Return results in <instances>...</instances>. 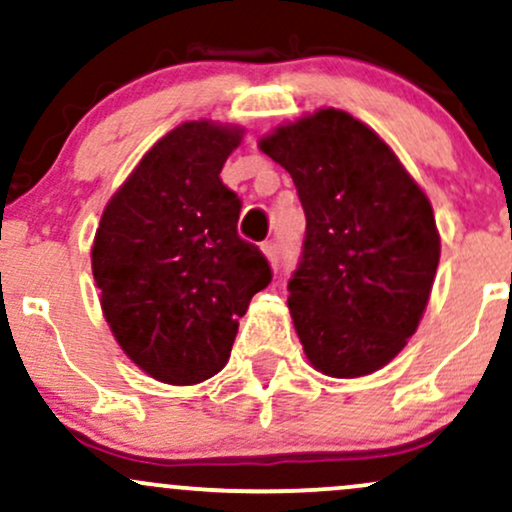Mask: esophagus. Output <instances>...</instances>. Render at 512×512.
Wrapping results in <instances>:
<instances>
[{
  "mask_svg": "<svg viewBox=\"0 0 512 512\" xmlns=\"http://www.w3.org/2000/svg\"><path fill=\"white\" fill-rule=\"evenodd\" d=\"M262 252H264V257H267L269 262L279 264V245H276L274 240H264V243H262Z\"/></svg>",
  "mask_w": 512,
  "mask_h": 512,
  "instance_id": "34e87169",
  "label": "esophagus"
}]
</instances>
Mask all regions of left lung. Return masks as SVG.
Returning a JSON list of instances; mask_svg holds the SVG:
<instances>
[{"label": "left lung", "mask_w": 512, "mask_h": 512, "mask_svg": "<svg viewBox=\"0 0 512 512\" xmlns=\"http://www.w3.org/2000/svg\"><path fill=\"white\" fill-rule=\"evenodd\" d=\"M291 173L305 240L289 310L310 366L361 378L424 317L440 260L433 209L395 151L344 110L320 108L260 139Z\"/></svg>", "instance_id": "8db88e82"}]
</instances>
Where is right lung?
<instances>
[{"instance_id": "add662e5", "label": "right lung", "mask_w": 512, "mask_h": 512, "mask_svg": "<svg viewBox=\"0 0 512 512\" xmlns=\"http://www.w3.org/2000/svg\"><path fill=\"white\" fill-rule=\"evenodd\" d=\"M243 127L182 122L110 197L91 248L105 320L151 378L195 385L228 363L238 320L272 281L238 236L240 199L219 173Z\"/></svg>"}]
</instances>
